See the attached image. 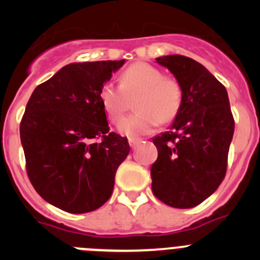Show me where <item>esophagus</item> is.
Returning a JSON list of instances; mask_svg holds the SVG:
<instances>
[{
    "label": "esophagus",
    "instance_id": "1",
    "mask_svg": "<svg viewBox=\"0 0 260 260\" xmlns=\"http://www.w3.org/2000/svg\"><path fill=\"white\" fill-rule=\"evenodd\" d=\"M139 143H141V139H135V138H128V144H130V147H132V148H135V147H137Z\"/></svg>",
    "mask_w": 260,
    "mask_h": 260
}]
</instances>
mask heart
<instances>
[{"instance_id":"b5f03b06","label":"heart","mask_w":260,"mask_h":260,"mask_svg":"<svg viewBox=\"0 0 260 260\" xmlns=\"http://www.w3.org/2000/svg\"><path fill=\"white\" fill-rule=\"evenodd\" d=\"M135 96L138 112L125 117L118 125V132L128 138L150 134L158 122L172 121L182 104L180 82L164 77L160 69L144 62L123 70L119 84L107 83L100 89V102L112 122H118L130 105V99Z\"/></svg>"}]
</instances>
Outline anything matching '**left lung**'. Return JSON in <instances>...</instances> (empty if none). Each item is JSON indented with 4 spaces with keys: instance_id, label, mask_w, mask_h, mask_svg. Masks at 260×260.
<instances>
[{
    "instance_id": "left-lung-1",
    "label": "left lung",
    "mask_w": 260,
    "mask_h": 260,
    "mask_svg": "<svg viewBox=\"0 0 260 260\" xmlns=\"http://www.w3.org/2000/svg\"><path fill=\"white\" fill-rule=\"evenodd\" d=\"M182 88V104L169 132L153 138L152 192L174 208H191L216 191L226 172L234 119L228 92L202 63L172 54L156 58Z\"/></svg>"
}]
</instances>
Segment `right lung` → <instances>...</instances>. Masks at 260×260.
<instances>
[{
    "label": "right lung",
    "mask_w": 260,
    "mask_h": 260,
    "mask_svg": "<svg viewBox=\"0 0 260 260\" xmlns=\"http://www.w3.org/2000/svg\"><path fill=\"white\" fill-rule=\"evenodd\" d=\"M123 63H69L27 103L20 122L27 174L41 198L59 210L91 212L113 192L130 146L127 138L109 133L100 89Z\"/></svg>",
    "instance_id": "right-lung-1"
}]
</instances>
